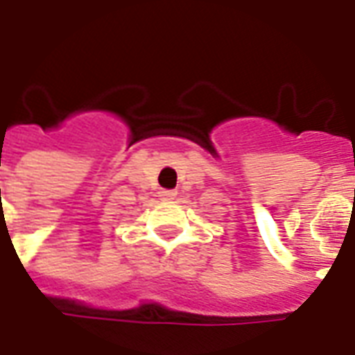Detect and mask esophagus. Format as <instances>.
Returning <instances> with one entry per match:
<instances>
[{"instance_id":"1","label":"esophagus","mask_w":355,"mask_h":355,"mask_svg":"<svg viewBox=\"0 0 355 355\" xmlns=\"http://www.w3.org/2000/svg\"><path fill=\"white\" fill-rule=\"evenodd\" d=\"M175 195H177V191H173V189H162L160 199L162 200H171V199H175Z\"/></svg>"}]
</instances>
